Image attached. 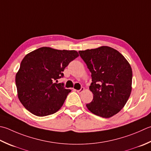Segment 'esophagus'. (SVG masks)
Returning a JSON list of instances; mask_svg holds the SVG:
<instances>
[{
    "instance_id": "obj_1",
    "label": "esophagus",
    "mask_w": 151,
    "mask_h": 151,
    "mask_svg": "<svg viewBox=\"0 0 151 151\" xmlns=\"http://www.w3.org/2000/svg\"><path fill=\"white\" fill-rule=\"evenodd\" d=\"M84 90V88H81V89H80V90H76V91H77V92H78V93H81L82 92H83Z\"/></svg>"
}]
</instances>
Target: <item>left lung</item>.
<instances>
[{
    "mask_svg": "<svg viewBox=\"0 0 151 151\" xmlns=\"http://www.w3.org/2000/svg\"><path fill=\"white\" fill-rule=\"evenodd\" d=\"M78 52L92 78L89 89L93 93V100L86 104L88 109L103 118L113 116L124 107L130 96V65L122 54L109 46Z\"/></svg>",
    "mask_w": 151,
    "mask_h": 151,
    "instance_id": "8db88e82",
    "label": "left lung"
}]
</instances>
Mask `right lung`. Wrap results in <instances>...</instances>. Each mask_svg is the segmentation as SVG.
I'll return each mask as SVG.
<instances>
[{
	"mask_svg": "<svg viewBox=\"0 0 151 151\" xmlns=\"http://www.w3.org/2000/svg\"><path fill=\"white\" fill-rule=\"evenodd\" d=\"M79 55L75 50L42 47L27 54L16 75L17 96L22 104L37 116L58 111L71 90L57 84L63 70Z\"/></svg>",
	"mask_w": 151,
	"mask_h": 151,
	"instance_id": "obj_1",
	"label": "right lung"
}]
</instances>
